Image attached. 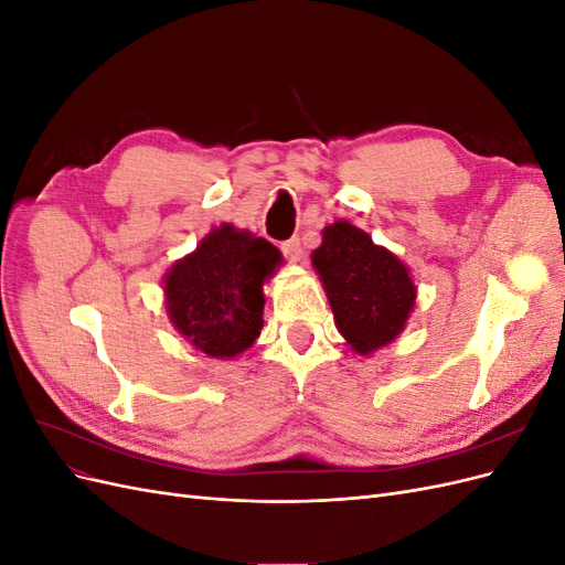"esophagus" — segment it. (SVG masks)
<instances>
[{
	"label": "esophagus",
	"instance_id": "34e87169",
	"mask_svg": "<svg viewBox=\"0 0 565 565\" xmlns=\"http://www.w3.org/2000/svg\"><path fill=\"white\" fill-rule=\"evenodd\" d=\"M280 249H282V254H285V259H289V262H301L303 247H301V243H299V237H289V241H285V243L280 245Z\"/></svg>",
	"mask_w": 565,
	"mask_h": 565
}]
</instances>
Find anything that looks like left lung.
<instances>
[{"mask_svg":"<svg viewBox=\"0 0 565 565\" xmlns=\"http://www.w3.org/2000/svg\"><path fill=\"white\" fill-rule=\"evenodd\" d=\"M313 266L328 292L339 332L361 355L386 347L405 328L417 289L396 254L347 221L322 231Z\"/></svg>","mask_w":565,"mask_h":565,"instance_id":"8db88e82","label":"left lung"}]
</instances>
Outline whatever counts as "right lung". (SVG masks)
I'll return each instance as SVG.
<instances>
[{
  "instance_id": "right-lung-1",
  "label": "right lung",
  "mask_w": 565,
  "mask_h": 565,
  "mask_svg": "<svg viewBox=\"0 0 565 565\" xmlns=\"http://www.w3.org/2000/svg\"><path fill=\"white\" fill-rule=\"evenodd\" d=\"M282 262L278 247L224 224L164 278L177 330L212 358H235L264 328V280Z\"/></svg>"
}]
</instances>
